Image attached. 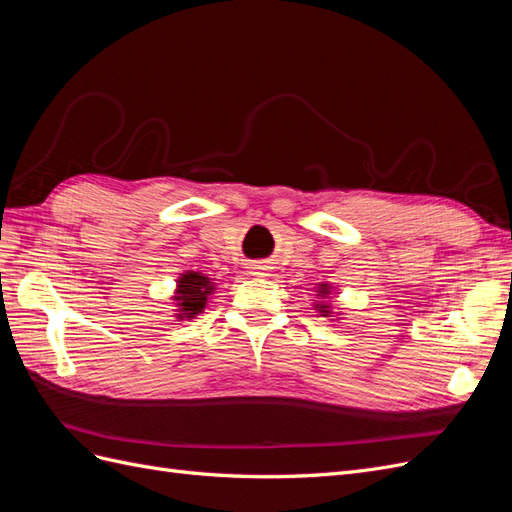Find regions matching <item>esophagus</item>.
I'll return each mask as SVG.
<instances>
[{"label": "esophagus", "instance_id": "1", "mask_svg": "<svg viewBox=\"0 0 512 512\" xmlns=\"http://www.w3.org/2000/svg\"><path fill=\"white\" fill-rule=\"evenodd\" d=\"M252 269H254V275H256V273H260V269H262V267H258V265H256V267H252Z\"/></svg>", "mask_w": 512, "mask_h": 512}]
</instances>
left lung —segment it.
Masks as SVG:
<instances>
[{
  "mask_svg": "<svg viewBox=\"0 0 512 512\" xmlns=\"http://www.w3.org/2000/svg\"><path fill=\"white\" fill-rule=\"evenodd\" d=\"M316 292H318V294H316V297H318V299H324V297H329V294L333 292V288H331V284H320ZM314 307L318 309V312H320V316H331V314H333V312H331V303H324V301H318V303H316Z\"/></svg>",
  "mask_w": 512,
  "mask_h": 512,
  "instance_id": "obj_1",
  "label": "left lung"
}]
</instances>
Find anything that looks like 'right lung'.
Returning a JSON list of instances; mask_svg holds the SVG:
<instances>
[{"label":"right lung","instance_id":"1","mask_svg":"<svg viewBox=\"0 0 512 512\" xmlns=\"http://www.w3.org/2000/svg\"><path fill=\"white\" fill-rule=\"evenodd\" d=\"M213 290H215V284L207 275L196 273V271L181 273V277L177 280L175 297H173V301L177 303L175 316L179 320H190L198 316L205 309L207 299L211 297Z\"/></svg>","mask_w":512,"mask_h":512}]
</instances>
